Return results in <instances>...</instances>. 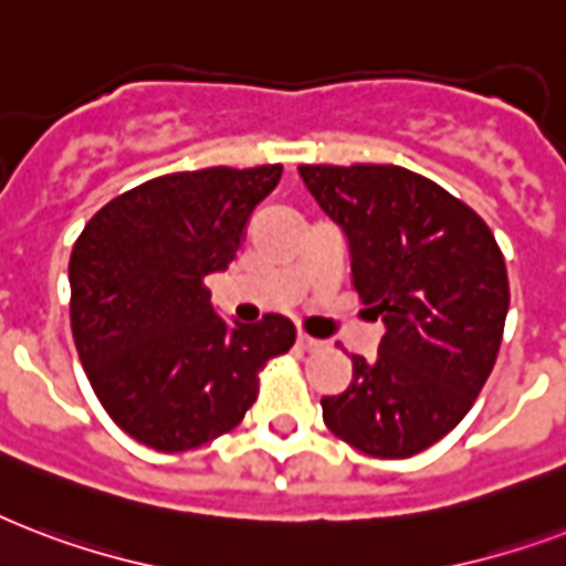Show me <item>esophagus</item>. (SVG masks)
<instances>
[{"instance_id": "obj_1", "label": "esophagus", "mask_w": 566, "mask_h": 566, "mask_svg": "<svg viewBox=\"0 0 566 566\" xmlns=\"http://www.w3.org/2000/svg\"><path fill=\"white\" fill-rule=\"evenodd\" d=\"M322 339H315V336H306V333H297V348L301 352H318L322 348Z\"/></svg>"}]
</instances>
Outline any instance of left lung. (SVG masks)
I'll return each mask as SVG.
<instances>
[{
    "mask_svg": "<svg viewBox=\"0 0 566 566\" xmlns=\"http://www.w3.org/2000/svg\"><path fill=\"white\" fill-rule=\"evenodd\" d=\"M315 203L343 227L354 289L387 333L378 357L322 398L324 424L371 458H410L475 405L505 331L507 271L490 227L398 165H301Z\"/></svg>",
    "mask_w": 566,
    "mask_h": 566,
    "instance_id": "1",
    "label": "left lung"
}]
</instances>
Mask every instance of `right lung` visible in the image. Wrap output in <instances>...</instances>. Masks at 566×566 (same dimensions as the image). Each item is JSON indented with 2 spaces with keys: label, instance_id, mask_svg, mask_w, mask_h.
<instances>
[{
  "label": "right lung",
  "instance_id": "obj_1",
  "mask_svg": "<svg viewBox=\"0 0 566 566\" xmlns=\"http://www.w3.org/2000/svg\"><path fill=\"white\" fill-rule=\"evenodd\" d=\"M283 165L156 177L99 209L70 253V327L99 405L156 451L233 431L260 371L295 345V324L223 322L203 280L242 248Z\"/></svg>",
  "mask_w": 566,
  "mask_h": 566
}]
</instances>
